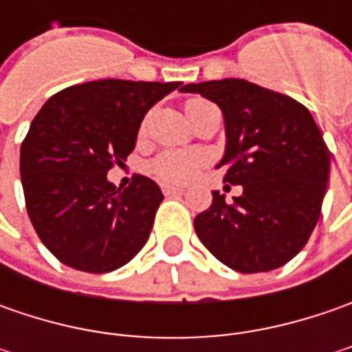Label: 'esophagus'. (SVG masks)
I'll use <instances>...</instances> for the list:
<instances>
[{
	"instance_id": "obj_1",
	"label": "esophagus",
	"mask_w": 352,
	"mask_h": 352,
	"mask_svg": "<svg viewBox=\"0 0 352 352\" xmlns=\"http://www.w3.org/2000/svg\"><path fill=\"white\" fill-rule=\"evenodd\" d=\"M162 192H164V196H178V194H182V188H178V186H170V184H164V186H162Z\"/></svg>"
}]
</instances>
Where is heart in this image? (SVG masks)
I'll return each instance as SVG.
<instances>
[{
	"label": "heart",
	"instance_id": "obj_1",
	"mask_svg": "<svg viewBox=\"0 0 352 352\" xmlns=\"http://www.w3.org/2000/svg\"><path fill=\"white\" fill-rule=\"evenodd\" d=\"M206 103L208 102H204V100H188L186 102L188 117ZM199 166H201V156L199 155L188 153V151H164L151 162V172L162 182L184 184L196 176Z\"/></svg>",
	"mask_w": 352,
	"mask_h": 352
}]
</instances>
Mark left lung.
<instances>
[{
	"label": "left lung",
	"instance_id": "8db88e82",
	"mask_svg": "<svg viewBox=\"0 0 352 352\" xmlns=\"http://www.w3.org/2000/svg\"><path fill=\"white\" fill-rule=\"evenodd\" d=\"M182 91L217 103L225 119L223 182L243 194L194 219L199 241L236 272H268L292 261L316 229L331 153L309 109L239 78L188 84Z\"/></svg>",
	"mask_w": 352,
	"mask_h": 352
}]
</instances>
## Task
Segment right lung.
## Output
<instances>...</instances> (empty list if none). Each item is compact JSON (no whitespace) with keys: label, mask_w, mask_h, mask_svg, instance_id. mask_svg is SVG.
<instances>
[{"label":"right lung","mask_w":352,"mask_h":352,"mask_svg":"<svg viewBox=\"0 0 352 352\" xmlns=\"http://www.w3.org/2000/svg\"><path fill=\"white\" fill-rule=\"evenodd\" d=\"M180 82L96 80L54 94L21 144V184L38 239L62 264L103 274L144 247L160 201L155 180H107L133 153L146 111Z\"/></svg>","instance_id":"obj_1"}]
</instances>
